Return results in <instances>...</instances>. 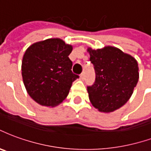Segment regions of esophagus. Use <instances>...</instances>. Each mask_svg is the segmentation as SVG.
I'll return each mask as SVG.
<instances>
[{"label":"esophagus","mask_w":151,"mask_h":151,"mask_svg":"<svg viewBox=\"0 0 151 151\" xmlns=\"http://www.w3.org/2000/svg\"><path fill=\"white\" fill-rule=\"evenodd\" d=\"M84 78H85V74H84V73H82L81 75H80V79H81V80H84Z\"/></svg>","instance_id":"34e87169"}]
</instances>
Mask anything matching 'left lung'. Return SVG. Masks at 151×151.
Here are the masks:
<instances>
[{
	"mask_svg": "<svg viewBox=\"0 0 151 151\" xmlns=\"http://www.w3.org/2000/svg\"><path fill=\"white\" fill-rule=\"evenodd\" d=\"M96 73L92 86L87 87L93 106L102 113L120 109L132 95L139 78L137 60L120 49L107 45L87 48Z\"/></svg>",
	"mask_w": 151,
	"mask_h": 151,
	"instance_id": "left-lung-1",
	"label": "left lung"
}]
</instances>
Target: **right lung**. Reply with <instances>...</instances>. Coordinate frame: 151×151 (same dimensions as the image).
I'll return each instance as SVG.
<instances>
[{
	"label": "right lung",
	"instance_id": "1",
	"mask_svg": "<svg viewBox=\"0 0 151 151\" xmlns=\"http://www.w3.org/2000/svg\"><path fill=\"white\" fill-rule=\"evenodd\" d=\"M73 45L62 39L37 41L25 50L22 63L24 87L32 99L41 106L54 107L66 98L73 81L69 55Z\"/></svg>",
	"mask_w": 151,
	"mask_h": 151
}]
</instances>
